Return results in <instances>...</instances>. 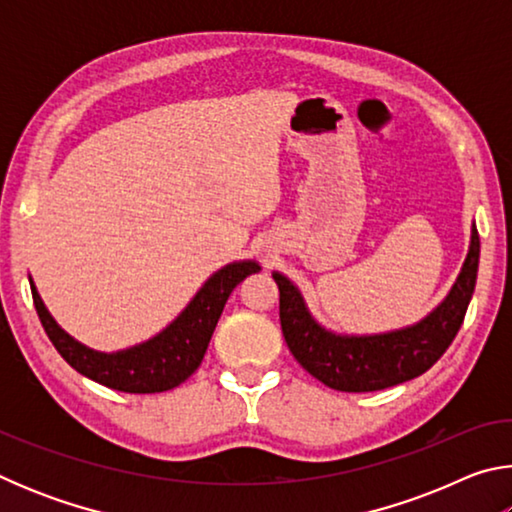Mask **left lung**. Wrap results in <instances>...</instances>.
I'll use <instances>...</instances> for the list:
<instances>
[{
	"instance_id": "obj_1",
	"label": "left lung",
	"mask_w": 512,
	"mask_h": 512,
	"mask_svg": "<svg viewBox=\"0 0 512 512\" xmlns=\"http://www.w3.org/2000/svg\"><path fill=\"white\" fill-rule=\"evenodd\" d=\"M481 241L472 228L470 250L449 296L411 327L372 336H341L318 325L289 277L273 273L280 289L282 334L296 361L311 377L343 393H370L420 377L443 357L470 305Z\"/></svg>"
}]
</instances>
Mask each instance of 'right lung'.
<instances>
[{
	"label": "right lung",
	"instance_id": "right-lung-1",
	"mask_svg": "<svg viewBox=\"0 0 512 512\" xmlns=\"http://www.w3.org/2000/svg\"><path fill=\"white\" fill-rule=\"evenodd\" d=\"M259 271L257 262H235L216 271L173 323L146 343L121 352H97L74 341L45 307L31 282L33 305L49 341L76 372L121 393H162L183 384L201 366L232 289Z\"/></svg>",
	"mask_w": 512,
	"mask_h": 512
}]
</instances>
